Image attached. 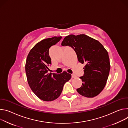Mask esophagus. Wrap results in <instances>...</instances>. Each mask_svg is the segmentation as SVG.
<instances>
[{
    "label": "esophagus",
    "mask_w": 128,
    "mask_h": 128,
    "mask_svg": "<svg viewBox=\"0 0 128 128\" xmlns=\"http://www.w3.org/2000/svg\"><path fill=\"white\" fill-rule=\"evenodd\" d=\"M72 78H76L77 76L75 74H72Z\"/></svg>",
    "instance_id": "1"
}]
</instances>
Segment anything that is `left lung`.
<instances>
[{
	"label": "left lung",
	"instance_id": "1",
	"mask_svg": "<svg viewBox=\"0 0 128 128\" xmlns=\"http://www.w3.org/2000/svg\"><path fill=\"white\" fill-rule=\"evenodd\" d=\"M62 46L72 47L79 62L86 64L84 75L80 77L83 83L77 89L82 96L94 98L105 88L108 78L110 64L107 51L98 40L86 34L66 36Z\"/></svg>",
	"mask_w": 128,
	"mask_h": 128
}]
</instances>
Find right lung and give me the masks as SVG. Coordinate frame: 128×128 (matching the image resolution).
<instances>
[{
  "instance_id": "add662e5",
  "label": "right lung",
  "mask_w": 128,
  "mask_h": 128,
  "mask_svg": "<svg viewBox=\"0 0 128 128\" xmlns=\"http://www.w3.org/2000/svg\"><path fill=\"white\" fill-rule=\"evenodd\" d=\"M62 36H54L39 42L28 53L25 64V72L28 84L40 100L52 101L60 95L64 84L71 78V74L63 73L48 74L51 64L49 48L61 40Z\"/></svg>"
}]
</instances>
